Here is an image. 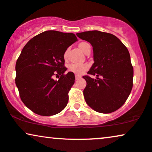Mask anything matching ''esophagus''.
I'll list each match as a JSON object with an SVG mask.
<instances>
[{
    "instance_id": "34e87169",
    "label": "esophagus",
    "mask_w": 152,
    "mask_h": 152,
    "mask_svg": "<svg viewBox=\"0 0 152 152\" xmlns=\"http://www.w3.org/2000/svg\"><path fill=\"white\" fill-rule=\"evenodd\" d=\"M75 78H76V80H78V79H79V78H81V76H79V75H76V76H75Z\"/></svg>"
}]
</instances>
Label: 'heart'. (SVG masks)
<instances>
[{"label": "heart", "mask_w": 152, "mask_h": 152, "mask_svg": "<svg viewBox=\"0 0 152 152\" xmlns=\"http://www.w3.org/2000/svg\"><path fill=\"white\" fill-rule=\"evenodd\" d=\"M89 46H90L89 43H86V42H82V43H79L78 48H79L80 50L85 53L88 47H89ZM64 57L65 59L67 58V50L65 51ZM88 68H89V66H88V64H70L68 66L69 70L76 74H83L84 72H86L88 69Z\"/></svg>", "instance_id": "obj_1"}]
</instances>
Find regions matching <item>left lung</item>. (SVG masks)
<instances>
[{"instance_id": "1", "label": "left lung", "mask_w": 152, "mask_h": 152, "mask_svg": "<svg viewBox=\"0 0 152 152\" xmlns=\"http://www.w3.org/2000/svg\"><path fill=\"white\" fill-rule=\"evenodd\" d=\"M93 46L94 64L84 76L87 85L83 90L86 103L103 114L114 112L124 105L133 85V67L130 53L116 36L99 31L76 34ZM100 78H99V77Z\"/></svg>"}]
</instances>
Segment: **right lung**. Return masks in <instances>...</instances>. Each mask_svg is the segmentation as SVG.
Instances as JSON below:
<instances>
[{
    "label": "right lung",
    "instance_id": "right-lung-1",
    "mask_svg": "<svg viewBox=\"0 0 152 152\" xmlns=\"http://www.w3.org/2000/svg\"><path fill=\"white\" fill-rule=\"evenodd\" d=\"M77 41L74 34L46 31L22 49L15 66V83L23 103L35 114L53 116L66 107L75 76L64 74V54Z\"/></svg>",
    "mask_w": 152,
    "mask_h": 152
}]
</instances>
